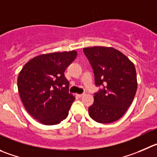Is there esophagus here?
I'll list each match as a JSON object with an SVG mask.
<instances>
[{"instance_id":"esophagus-1","label":"esophagus","mask_w":157,"mask_h":157,"mask_svg":"<svg viewBox=\"0 0 157 157\" xmlns=\"http://www.w3.org/2000/svg\"><path fill=\"white\" fill-rule=\"evenodd\" d=\"M83 95H85V94H77V96L78 97H79V98H81V97H82Z\"/></svg>"}]
</instances>
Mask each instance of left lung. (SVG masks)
Listing matches in <instances>:
<instances>
[{
	"label": "left lung",
	"instance_id": "left-lung-1",
	"mask_svg": "<svg viewBox=\"0 0 157 157\" xmlns=\"http://www.w3.org/2000/svg\"><path fill=\"white\" fill-rule=\"evenodd\" d=\"M92 65L96 86L102 89L94 95L89 116L99 123L120 119L132 104L137 90L134 64L117 49L95 46L83 48Z\"/></svg>",
	"mask_w": 157,
	"mask_h": 157
}]
</instances>
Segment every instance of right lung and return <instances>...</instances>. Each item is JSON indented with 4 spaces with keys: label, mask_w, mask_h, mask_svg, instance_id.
Wrapping results in <instances>:
<instances>
[{
    "label": "right lung",
    "mask_w": 157,
    "mask_h": 157,
    "mask_svg": "<svg viewBox=\"0 0 157 157\" xmlns=\"http://www.w3.org/2000/svg\"><path fill=\"white\" fill-rule=\"evenodd\" d=\"M77 56L76 51L43 54L27 62L17 78V88L25 109L44 125L65 119L75 97L68 92L65 69Z\"/></svg>",
    "instance_id": "right-lung-1"
}]
</instances>
